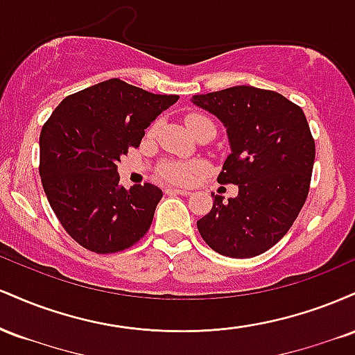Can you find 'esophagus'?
Segmentation results:
<instances>
[{"label": "esophagus", "mask_w": 355, "mask_h": 355, "mask_svg": "<svg viewBox=\"0 0 355 355\" xmlns=\"http://www.w3.org/2000/svg\"><path fill=\"white\" fill-rule=\"evenodd\" d=\"M166 193H175V195H183V197H187V195H190V190H185V189H166Z\"/></svg>", "instance_id": "1"}]
</instances>
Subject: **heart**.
Listing matches in <instances>:
<instances>
[{
	"label": "heart",
	"instance_id": "1",
	"mask_svg": "<svg viewBox=\"0 0 355 355\" xmlns=\"http://www.w3.org/2000/svg\"><path fill=\"white\" fill-rule=\"evenodd\" d=\"M203 115H198V113H191V115L187 116V126L193 123V121L203 120ZM155 126H152V132L155 130ZM200 164L197 162H166L165 165H162L160 168V175L165 178V180L173 182V183H190L195 178V175L200 172Z\"/></svg>",
	"mask_w": 355,
	"mask_h": 355
}]
</instances>
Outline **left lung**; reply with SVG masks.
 <instances>
[{
    "instance_id": "left-lung-1",
    "label": "left lung",
    "mask_w": 355,
    "mask_h": 355,
    "mask_svg": "<svg viewBox=\"0 0 355 355\" xmlns=\"http://www.w3.org/2000/svg\"><path fill=\"white\" fill-rule=\"evenodd\" d=\"M193 105L227 128L232 153L218 183L239 185V195L197 222L207 245L232 259H250L287 234L309 195L315 144L302 108L270 89L232 87L193 95Z\"/></svg>"
}]
</instances>
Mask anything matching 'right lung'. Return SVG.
Listing matches in <instances>:
<instances>
[{
  "instance_id": "right-lung-1",
  "label": "right lung",
  "mask_w": 355,
  "mask_h": 355,
  "mask_svg": "<svg viewBox=\"0 0 355 355\" xmlns=\"http://www.w3.org/2000/svg\"><path fill=\"white\" fill-rule=\"evenodd\" d=\"M178 95H155L112 78L67 96L40 133V175L53 211L87 250L115 254L152 225L164 193L120 185L116 164Z\"/></svg>"
}]
</instances>
